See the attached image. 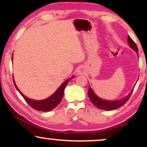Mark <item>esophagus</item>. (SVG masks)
Instances as JSON below:
<instances>
[{
	"label": "esophagus",
	"instance_id": "1",
	"mask_svg": "<svg viewBox=\"0 0 147 147\" xmlns=\"http://www.w3.org/2000/svg\"><path fill=\"white\" fill-rule=\"evenodd\" d=\"M77 73L80 74V75H82V74H84L85 73V70H84V69L83 68H79L78 69V70H77Z\"/></svg>",
	"mask_w": 147,
	"mask_h": 147
}]
</instances>
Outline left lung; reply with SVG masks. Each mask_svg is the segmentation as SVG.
Returning a JSON list of instances; mask_svg holds the SVG:
<instances>
[{
  "label": "left lung",
  "mask_w": 147,
  "mask_h": 147,
  "mask_svg": "<svg viewBox=\"0 0 147 147\" xmlns=\"http://www.w3.org/2000/svg\"><path fill=\"white\" fill-rule=\"evenodd\" d=\"M128 43H129L130 47H131V48H133L137 53H138V49L137 45H136V43L133 41L132 38H131L129 36H128ZM133 91V90L130 92V94L128 95V97H126L124 99H119V100L116 101L103 100V99L99 98V97H97V96L94 93L93 91L92 90L90 87H89L88 90V93L89 99H90L91 102H92V104H93L96 107L98 108L99 109H102V110L111 111L117 109V108L120 107V106L124 105V104H126V102L129 100V97H131Z\"/></svg>",
  "instance_id": "8db88e82"
}]
</instances>
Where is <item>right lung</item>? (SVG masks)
<instances>
[{"label":"right lung","instance_id":"add662e5","mask_svg":"<svg viewBox=\"0 0 147 147\" xmlns=\"http://www.w3.org/2000/svg\"><path fill=\"white\" fill-rule=\"evenodd\" d=\"M13 56V54H12ZM74 77H72V78L68 79V80H66L65 82H64L63 84L61 85V86L57 89V90L53 95L50 96V97L48 98L43 99V100H39V101H36V100H33V99H29L27 97L23 95V93L19 90V89L18 88V87L16 86V84H15L14 79H13V82H14V86L16 87V88L17 89L18 92H20V94L22 95V97L24 98V99L26 101L27 103H28L29 105L31 106L32 108H33L34 109L39 111H43V112H47V111H50L52 110L53 109H55L56 106L59 104L61 101L62 98H63V93H64V88H65L66 85L68 84L69 82V81L70 79H72Z\"/></svg>","mask_w":147,"mask_h":147}]
</instances>
